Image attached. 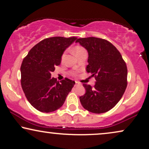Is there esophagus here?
<instances>
[{"label": "esophagus", "instance_id": "1", "mask_svg": "<svg viewBox=\"0 0 149 149\" xmlns=\"http://www.w3.org/2000/svg\"><path fill=\"white\" fill-rule=\"evenodd\" d=\"M79 83L78 81H75V86H77V85H79Z\"/></svg>", "mask_w": 149, "mask_h": 149}]
</instances>
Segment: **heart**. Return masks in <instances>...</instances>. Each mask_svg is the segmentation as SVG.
<instances>
[{
	"label": "heart",
	"instance_id": "heart-1",
	"mask_svg": "<svg viewBox=\"0 0 149 149\" xmlns=\"http://www.w3.org/2000/svg\"><path fill=\"white\" fill-rule=\"evenodd\" d=\"M82 49H84V48L82 47H81V46H76V47H74V52L75 53V54H76L77 52H79V51L82 50Z\"/></svg>",
	"mask_w": 149,
	"mask_h": 149
}]
</instances>
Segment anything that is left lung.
I'll return each mask as SVG.
<instances>
[{
	"mask_svg": "<svg viewBox=\"0 0 149 149\" xmlns=\"http://www.w3.org/2000/svg\"><path fill=\"white\" fill-rule=\"evenodd\" d=\"M88 53L86 71L95 77L94 87L84 84L86 93L79 97L86 110L93 113H106L121 100L127 86V67L120 52L111 43L102 38H78Z\"/></svg>",
	"mask_w": 149,
	"mask_h": 149,
	"instance_id": "8db88e82",
	"label": "left lung"
}]
</instances>
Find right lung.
<instances>
[{
	"mask_svg": "<svg viewBox=\"0 0 149 149\" xmlns=\"http://www.w3.org/2000/svg\"><path fill=\"white\" fill-rule=\"evenodd\" d=\"M77 37L56 36L45 38L34 45L23 61L21 86L33 107L50 113L61 107L75 82L68 78L56 81L51 77L55 66L60 65L64 51Z\"/></svg>",
	"mask_w": 149,
	"mask_h": 149,
	"instance_id": "obj_1",
	"label": "right lung"
}]
</instances>
